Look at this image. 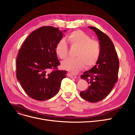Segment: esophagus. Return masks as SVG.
I'll use <instances>...</instances> for the list:
<instances>
[{"label": "esophagus", "mask_w": 135, "mask_h": 135, "mask_svg": "<svg viewBox=\"0 0 135 135\" xmlns=\"http://www.w3.org/2000/svg\"><path fill=\"white\" fill-rule=\"evenodd\" d=\"M68 76L69 78H77V76L75 75V74H74L68 73Z\"/></svg>", "instance_id": "esophagus-1"}]
</instances>
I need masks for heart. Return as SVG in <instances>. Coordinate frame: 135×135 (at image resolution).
Returning <instances> with one entry per match:
<instances>
[{
    "mask_svg": "<svg viewBox=\"0 0 135 135\" xmlns=\"http://www.w3.org/2000/svg\"><path fill=\"white\" fill-rule=\"evenodd\" d=\"M67 41L71 48H77L75 59H67L62 63V67L71 72H77L84 66L91 68L95 65L100 56V45L96 40L80 30L69 33ZM57 56L65 59L68 56V46L64 39H61L55 48Z\"/></svg>",
    "mask_w": 135,
    "mask_h": 135,
    "instance_id": "heart-1",
    "label": "heart"
}]
</instances>
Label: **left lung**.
I'll list each match as a JSON object with an SVG mask.
<instances>
[{"label": "left lung", "instance_id": "1", "mask_svg": "<svg viewBox=\"0 0 135 135\" xmlns=\"http://www.w3.org/2000/svg\"><path fill=\"white\" fill-rule=\"evenodd\" d=\"M88 27L97 34L101 53L95 66L81 76L89 86L86 90L80 92V96L85 100L94 103L106 98L117 82L119 61L113 43L107 35L96 27Z\"/></svg>", "mask_w": 135, "mask_h": 135}]
</instances>
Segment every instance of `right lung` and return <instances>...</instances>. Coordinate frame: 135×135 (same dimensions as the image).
Segmentation results:
<instances>
[{
    "mask_svg": "<svg viewBox=\"0 0 135 135\" xmlns=\"http://www.w3.org/2000/svg\"><path fill=\"white\" fill-rule=\"evenodd\" d=\"M62 37L58 28L42 27L29 34L18 52L17 78L24 91L36 100L54 97L66 77V71L58 69L60 62L55 52Z\"/></svg>",
    "mask_w": 135,
    "mask_h": 135,
    "instance_id": "add662e5",
    "label": "right lung"
}]
</instances>
